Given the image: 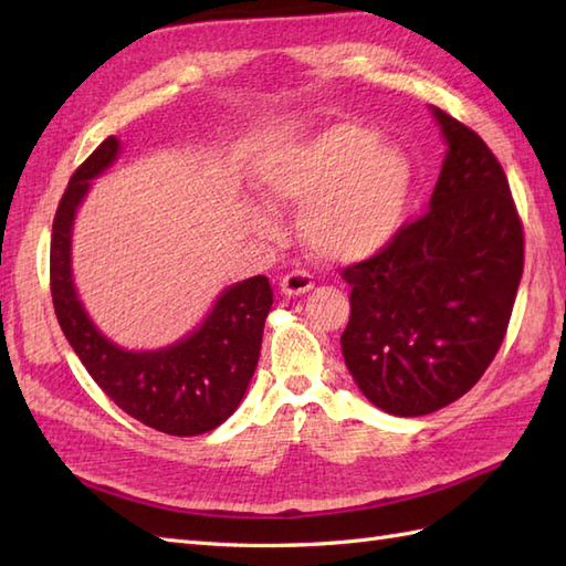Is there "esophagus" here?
Returning a JSON list of instances; mask_svg holds the SVG:
<instances>
[{"label":"esophagus","instance_id":"obj_1","mask_svg":"<svg viewBox=\"0 0 566 566\" xmlns=\"http://www.w3.org/2000/svg\"><path fill=\"white\" fill-rule=\"evenodd\" d=\"M280 286H282V294L286 296H302L314 290V276H311L306 270H294L282 276Z\"/></svg>","mask_w":566,"mask_h":566}]
</instances>
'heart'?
<instances>
[{"instance_id": "heart-1", "label": "heart", "mask_w": 566, "mask_h": 566, "mask_svg": "<svg viewBox=\"0 0 566 566\" xmlns=\"http://www.w3.org/2000/svg\"><path fill=\"white\" fill-rule=\"evenodd\" d=\"M260 185L282 207H306L302 233L328 260H363L387 248L406 219L413 167L394 143L359 124H338L274 150Z\"/></svg>"}]
</instances>
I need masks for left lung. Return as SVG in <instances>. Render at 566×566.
Listing matches in <instances>:
<instances>
[{"mask_svg":"<svg viewBox=\"0 0 566 566\" xmlns=\"http://www.w3.org/2000/svg\"><path fill=\"white\" fill-rule=\"evenodd\" d=\"M448 140L430 209L343 270L353 286L345 365L377 408L426 416L482 379L523 276V223L496 155L432 106Z\"/></svg>","mask_w":566,"mask_h":566,"instance_id":"8db88e82","label":"left lung"}]
</instances>
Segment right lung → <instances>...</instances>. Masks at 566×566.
<instances>
[{
  "label": "right lung",
  "instance_id": "right-lung-1",
  "mask_svg": "<svg viewBox=\"0 0 566 566\" xmlns=\"http://www.w3.org/2000/svg\"><path fill=\"white\" fill-rule=\"evenodd\" d=\"M118 140L106 138L70 177L51 238V294L60 328L99 389L143 426L167 436H201L231 416L258 367L272 286L264 274L238 282L185 340L155 353L114 345L84 314L72 284L70 238L90 179L116 160Z\"/></svg>",
  "mask_w": 566,
  "mask_h": 566
}]
</instances>
